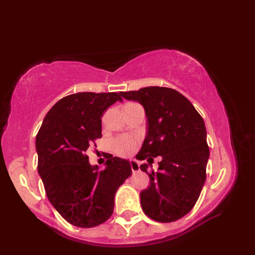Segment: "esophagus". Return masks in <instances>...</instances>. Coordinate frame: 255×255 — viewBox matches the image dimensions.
<instances>
[{
    "label": "esophagus",
    "instance_id": "obj_1",
    "mask_svg": "<svg viewBox=\"0 0 255 255\" xmlns=\"http://www.w3.org/2000/svg\"><path fill=\"white\" fill-rule=\"evenodd\" d=\"M130 165H131V169H132V171L133 172H137V171H139V164H138V162L136 161V160H130Z\"/></svg>",
    "mask_w": 255,
    "mask_h": 255
}]
</instances>
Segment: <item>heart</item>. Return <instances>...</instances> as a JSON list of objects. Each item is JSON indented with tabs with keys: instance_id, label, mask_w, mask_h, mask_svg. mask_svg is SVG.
Segmentation results:
<instances>
[{
	"instance_id": "b5f03b06",
	"label": "heart",
	"mask_w": 255,
	"mask_h": 255,
	"mask_svg": "<svg viewBox=\"0 0 255 255\" xmlns=\"http://www.w3.org/2000/svg\"><path fill=\"white\" fill-rule=\"evenodd\" d=\"M113 145H114L115 151L118 154L122 156H129L135 151L137 141L134 137L129 136V135H123L116 138L113 141Z\"/></svg>"
}]
</instances>
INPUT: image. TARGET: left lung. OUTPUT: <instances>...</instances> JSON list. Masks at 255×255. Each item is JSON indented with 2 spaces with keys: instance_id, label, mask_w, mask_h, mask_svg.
<instances>
[{
  "instance_id": "8db88e82",
  "label": "left lung",
  "mask_w": 255,
  "mask_h": 255,
  "mask_svg": "<svg viewBox=\"0 0 255 255\" xmlns=\"http://www.w3.org/2000/svg\"><path fill=\"white\" fill-rule=\"evenodd\" d=\"M127 100L137 101L144 109L148 131L136 159L161 156L158 171L140 169L151 184L140 192L144 214L158 222L176 221L194 207L206 181L210 156L203 118L192 103L178 91L164 87H146L120 92Z\"/></svg>"
}]
</instances>
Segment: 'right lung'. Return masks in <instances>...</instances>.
<instances>
[{
	"instance_id": "1",
	"label": "right lung",
	"mask_w": 255,
	"mask_h": 255,
	"mask_svg": "<svg viewBox=\"0 0 255 255\" xmlns=\"http://www.w3.org/2000/svg\"><path fill=\"white\" fill-rule=\"evenodd\" d=\"M123 101L118 93H76L46 114L36 136L38 172L50 204L78 227L97 226L114 212L115 194L131 175L126 159L107 154L105 169L91 165L86 152L100 138L101 117Z\"/></svg>"
}]
</instances>
